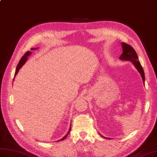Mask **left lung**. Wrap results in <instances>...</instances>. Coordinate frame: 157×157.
I'll use <instances>...</instances> for the list:
<instances>
[{"label": "left lung", "instance_id": "1", "mask_svg": "<svg viewBox=\"0 0 157 157\" xmlns=\"http://www.w3.org/2000/svg\"><path fill=\"white\" fill-rule=\"evenodd\" d=\"M121 44L122 47V53L119 57L120 59L124 60V61H129L132 62V63L134 65V66L135 67L137 71L139 72V74H140L142 79H143V83L144 84L145 76H144V70L140 63L139 59H138V57L136 54V52H135V50H134L130 45L126 44L125 43L122 42ZM102 137L106 138V139H110V138H108L107 137H104V136H102Z\"/></svg>", "mask_w": 157, "mask_h": 157}]
</instances>
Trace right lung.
<instances>
[{
	"label": "right lung",
	"instance_id": "obj_1",
	"mask_svg": "<svg viewBox=\"0 0 157 157\" xmlns=\"http://www.w3.org/2000/svg\"><path fill=\"white\" fill-rule=\"evenodd\" d=\"M38 49V48H31V50H35V49ZM31 53H32V52H27L26 53H25V54L24 55V56H23V57H22V58L20 59L19 63V64L17 65V66L15 73H14V78H13V81H14V78H15V76H16L17 74H18V72H19V70H20V69H21L22 67H23V65H24V64H25V63H26L27 59H28V57H29V56H31ZM71 124H70V129H69V131L67 132V133L66 134H65V136H64L63 138H61V139H60L59 140H57V141L63 140L64 139H65V138H67V135H68V134H70V132L71 128Z\"/></svg>",
	"mask_w": 157,
	"mask_h": 157
}]
</instances>
